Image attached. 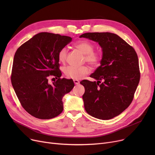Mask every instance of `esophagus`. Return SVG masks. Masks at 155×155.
Returning a JSON list of instances; mask_svg holds the SVG:
<instances>
[{"instance_id":"34e87169","label":"esophagus","mask_w":155,"mask_h":155,"mask_svg":"<svg viewBox=\"0 0 155 155\" xmlns=\"http://www.w3.org/2000/svg\"><path fill=\"white\" fill-rule=\"evenodd\" d=\"M73 82H74V84L75 85H78L80 83L79 80H73Z\"/></svg>"}]
</instances>
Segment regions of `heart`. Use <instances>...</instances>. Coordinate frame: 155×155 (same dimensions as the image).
<instances>
[{"mask_svg": "<svg viewBox=\"0 0 155 155\" xmlns=\"http://www.w3.org/2000/svg\"><path fill=\"white\" fill-rule=\"evenodd\" d=\"M75 47L85 54V61L90 64L92 66L96 67L99 65L101 56V54L95 51L94 45L88 41L82 40L80 41L75 45ZM68 50L66 47L62 48L58 52V57L60 62L63 63L66 61ZM91 69L87 66H82L80 67L69 66L64 68V73L65 75L68 78L75 80L82 78L84 76L90 73Z\"/></svg>", "mask_w": 155, "mask_h": 155, "instance_id": "obj_1", "label": "heart"}]
</instances>
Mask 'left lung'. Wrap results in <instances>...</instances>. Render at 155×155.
Segmentation results:
<instances>
[{
	"label": "left lung",
	"instance_id": "1",
	"mask_svg": "<svg viewBox=\"0 0 155 155\" xmlns=\"http://www.w3.org/2000/svg\"><path fill=\"white\" fill-rule=\"evenodd\" d=\"M80 38L97 42L102 50L101 65L90 76L97 82H80L85 87V109L95 118L110 119L126 109L133 100L140 80L137 53L111 32H87Z\"/></svg>",
	"mask_w": 155,
	"mask_h": 155
}]
</instances>
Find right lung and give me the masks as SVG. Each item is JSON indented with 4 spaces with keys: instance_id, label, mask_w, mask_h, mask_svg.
<instances>
[{
    "instance_id": "right-lung-1",
    "label": "right lung",
    "mask_w": 155,
    "mask_h": 155,
    "mask_svg": "<svg viewBox=\"0 0 155 155\" xmlns=\"http://www.w3.org/2000/svg\"><path fill=\"white\" fill-rule=\"evenodd\" d=\"M67 36L40 32L22 44L16 51L11 82L22 106L29 114L50 119L63 110V97L74 87L71 79L61 78L58 52L71 41ZM57 80L52 85L48 78Z\"/></svg>"
}]
</instances>
